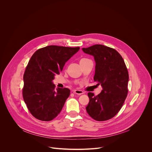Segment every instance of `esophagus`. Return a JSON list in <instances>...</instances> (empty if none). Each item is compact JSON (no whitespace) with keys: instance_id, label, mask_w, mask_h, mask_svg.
<instances>
[{"instance_id":"obj_1","label":"esophagus","mask_w":152,"mask_h":152,"mask_svg":"<svg viewBox=\"0 0 152 152\" xmlns=\"http://www.w3.org/2000/svg\"><path fill=\"white\" fill-rule=\"evenodd\" d=\"M73 93L75 94H78V95H80V94H83V91L79 90H73Z\"/></svg>"}]
</instances>
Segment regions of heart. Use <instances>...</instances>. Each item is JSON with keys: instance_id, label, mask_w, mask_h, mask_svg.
<instances>
[{"instance_id": "1", "label": "heart", "mask_w": 152, "mask_h": 152, "mask_svg": "<svg viewBox=\"0 0 152 152\" xmlns=\"http://www.w3.org/2000/svg\"><path fill=\"white\" fill-rule=\"evenodd\" d=\"M83 59H82L81 60H83ZM81 60H80V61H81Z\"/></svg>"}]
</instances>
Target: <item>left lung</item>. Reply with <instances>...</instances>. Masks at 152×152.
Masks as SVG:
<instances>
[{"mask_svg": "<svg viewBox=\"0 0 152 152\" xmlns=\"http://www.w3.org/2000/svg\"><path fill=\"white\" fill-rule=\"evenodd\" d=\"M82 50L94 57V80L102 87L97 96L88 93L90 102L86 112L97 121L111 119L120 110L128 92L129 74L124 61L117 51L103 45H93Z\"/></svg>", "mask_w": 152, "mask_h": 152, "instance_id": "8db88e82", "label": "left lung"}]
</instances>
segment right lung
I'll return each mask as SVG.
<instances>
[{"mask_svg": "<svg viewBox=\"0 0 152 152\" xmlns=\"http://www.w3.org/2000/svg\"><path fill=\"white\" fill-rule=\"evenodd\" d=\"M80 48L48 46L37 50L26 68L23 97L32 115L41 121H50L61 111L70 96L69 88H58L53 80Z\"/></svg>", "mask_w": 152, "mask_h": 152, "instance_id": "add662e5", "label": "right lung"}]
</instances>
